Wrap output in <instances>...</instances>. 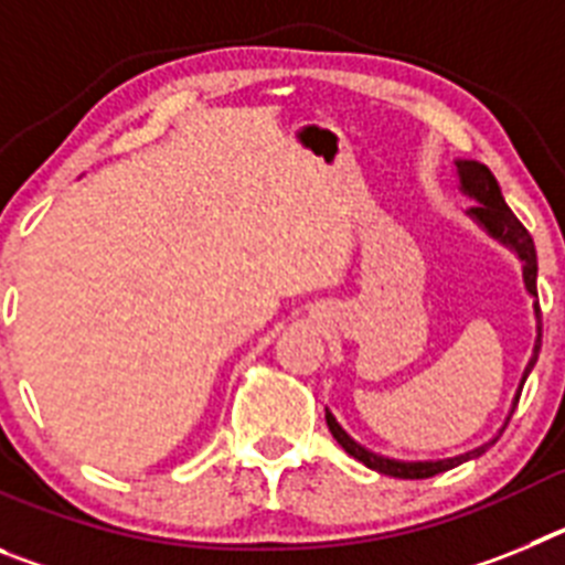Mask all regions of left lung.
I'll use <instances>...</instances> for the list:
<instances>
[{"label": "left lung", "mask_w": 565, "mask_h": 565, "mask_svg": "<svg viewBox=\"0 0 565 565\" xmlns=\"http://www.w3.org/2000/svg\"><path fill=\"white\" fill-rule=\"evenodd\" d=\"M456 174H458V189L467 194L469 201H476V206L467 209V217L472 223H478V226H481L489 237L498 239L501 246H507L509 252L521 259L523 286H526V294L529 297H537L535 243H532V234L521 226V221H518L515 214H512V209L507 206V201H503L495 174L489 172V167H483V163L463 161V158H458L456 161ZM532 311H535V344H532V356H529L526 367H523L521 384H518V393H515V398H512L509 416L515 413L518 398H521V391H523V382H526V376L532 373V367H535V362H537V353H541L543 328H541V308H537V302H532ZM509 416H507V422H509ZM326 422H328V430H331V436L337 438V444L342 447L344 452H348V456H353L356 461H362L367 469H376V472H382V476H391V478H433V476H438V472H447V469L469 461V458L483 456V452H487L498 438L495 436L492 441L476 447V450L461 452V456H452V458H438V461H402V458H391V456H382V452L367 450L364 444H359L356 438L348 436V430H344L342 424L337 422V416H333L328 407H326ZM507 422H503V427H507Z\"/></svg>", "instance_id": "1"}]
</instances>
